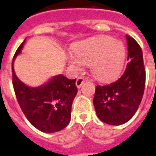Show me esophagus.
I'll return each mask as SVG.
<instances>
[{
  "label": "esophagus",
  "instance_id": "obj_1",
  "mask_svg": "<svg viewBox=\"0 0 156 156\" xmlns=\"http://www.w3.org/2000/svg\"><path fill=\"white\" fill-rule=\"evenodd\" d=\"M83 83H84L83 78V77H78V78H77V80H76V86H77L78 88H80L82 85L83 84Z\"/></svg>",
  "mask_w": 156,
  "mask_h": 156
}]
</instances>
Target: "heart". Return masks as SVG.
Here are the masks:
<instances>
[{
    "label": "heart",
    "mask_w": 156,
    "mask_h": 156,
    "mask_svg": "<svg viewBox=\"0 0 156 156\" xmlns=\"http://www.w3.org/2000/svg\"><path fill=\"white\" fill-rule=\"evenodd\" d=\"M73 52L69 56L70 65L75 69H82L90 63L94 78L103 82L112 80L119 75L126 57L123 43L106 35L78 42L73 47Z\"/></svg>",
    "instance_id": "b5f03b06"
}]
</instances>
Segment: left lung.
Instances as JSON below:
<instances>
[{
    "mask_svg": "<svg viewBox=\"0 0 156 156\" xmlns=\"http://www.w3.org/2000/svg\"><path fill=\"white\" fill-rule=\"evenodd\" d=\"M129 63L116 82L96 87L93 105L101 122L119 126L132 118L142 99L146 70L142 50L138 43L126 35Z\"/></svg>",
    "mask_w": 156,
    "mask_h": 156,
    "instance_id": "obj_1",
    "label": "left lung"
}]
</instances>
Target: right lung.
<instances>
[{
	"label": "right lung",
	"mask_w": 156,
	"mask_h": 156,
	"mask_svg": "<svg viewBox=\"0 0 156 156\" xmlns=\"http://www.w3.org/2000/svg\"><path fill=\"white\" fill-rule=\"evenodd\" d=\"M24 42L19 46L12 60V80L17 101L23 113L34 127L45 133L65 128L71 119L73 101L78 93L76 79L58 74L40 87H32L20 80L14 70V61L21 53Z\"/></svg>",
	"instance_id": "add662e5"
}]
</instances>
